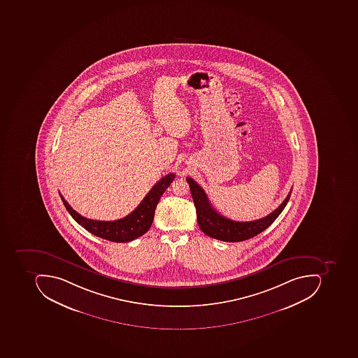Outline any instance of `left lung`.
Wrapping results in <instances>:
<instances>
[{"label":"left lung","mask_w":358,"mask_h":358,"mask_svg":"<svg viewBox=\"0 0 358 358\" xmlns=\"http://www.w3.org/2000/svg\"><path fill=\"white\" fill-rule=\"evenodd\" d=\"M186 180L189 184L190 192L194 199L196 210V220H198L200 229L206 236L224 242L245 241V240L257 236L260 232L266 230L284 210L289 200L292 190L290 189L289 194H287L282 204L266 217L252 220V222H234V220L220 215V213L213 208L204 190L192 178H187Z\"/></svg>","instance_id":"left-lung-1"}]
</instances>
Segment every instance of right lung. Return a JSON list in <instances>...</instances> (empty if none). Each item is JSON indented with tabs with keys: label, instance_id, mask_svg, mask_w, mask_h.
<instances>
[{
	"label": "right lung",
	"instance_id": "obj_1",
	"mask_svg": "<svg viewBox=\"0 0 358 358\" xmlns=\"http://www.w3.org/2000/svg\"><path fill=\"white\" fill-rule=\"evenodd\" d=\"M173 173L164 176L159 182L154 185V187L150 190L145 198L138 204V208L130 213L126 217L113 222H104V220H89L78 214L76 210L71 208L70 204L66 201V199L60 194L61 200L64 202L66 210L74 218L75 222L84 227L87 231L94 234L101 238H106L108 241L116 243H124V242L134 241L138 236H143L148 231L154 220L155 210L164 192L173 182Z\"/></svg>",
	"mask_w": 358,
	"mask_h": 358
}]
</instances>
